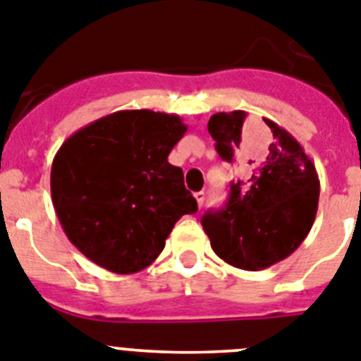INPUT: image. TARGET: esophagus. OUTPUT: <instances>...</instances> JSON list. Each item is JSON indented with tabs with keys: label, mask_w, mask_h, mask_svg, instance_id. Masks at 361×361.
<instances>
[{
	"label": "esophagus",
	"mask_w": 361,
	"mask_h": 361,
	"mask_svg": "<svg viewBox=\"0 0 361 361\" xmlns=\"http://www.w3.org/2000/svg\"><path fill=\"white\" fill-rule=\"evenodd\" d=\"M194 197H196V201H197V207H203V203H204V192H196L194 194Z\"/></svg>",
	"instance_id": "obj_1"
}]
</instances>
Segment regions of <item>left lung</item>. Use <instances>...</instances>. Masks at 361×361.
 Here are the masks:
<instances>
[{
    "instance_id": "obj_1",
    "label": "left lung",
    "mask_w": 361,
    "mask_h": 361,
    "mask_svg": "<svg viewBox=\"0 0 361 361\" xmlns=\"http://www.w3.org/2000/svg\"><path fill=\"white\" fill-rule=\"evenodd\" d=\"M250 133L245 111L216 113L209 133L216 151L241 167L225 207L201 219L217 257L246 271L282 261L300 246L317 216V169L304 147L274 120Z\"/></svg>"
}]
</instances>
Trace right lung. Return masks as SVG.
Listing matches in <instances>:
<instances>
[{"mask_svg":"<svg viewBox=\"0 0 361 361\" xmlns=\"http://www.w3.org/2000/svg\"><path fill=\"white\" fill-rule=\"evenodd\" d=\"M187 126L178 115L124 109L68 138L51 164V203L64 233L113 274L147 268L176 221L197 203L169 152Z\"/></svg>","mask_w":361,"mask_h":361,"instance_id":"add662e5","label":"right lung"}]
</instances>
